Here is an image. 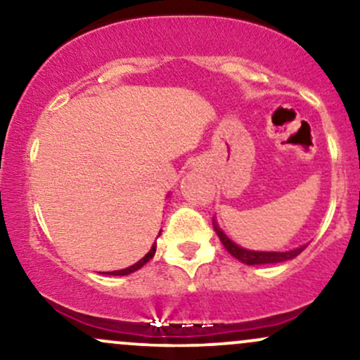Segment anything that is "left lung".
I'll list each match as a JSON object with an SVG mask.
<instances>
[{
	"instance_id": "obj_1",
	"label": "left lung",
	"mask_w": 360,
	"mask_h": 360,
	"mask_svg": "<svg viewBox=\"0 0 360 360\" xmlns=\"http://www.w3.org/2000/svg\"><path fill=\"white\" fill-rule=\"evenodd\" d=\"M213 229H214V232H217L218 237H220V242L223 243V247H225V249L229 250L235 259H238V260H240V262L247 264V266H257V264H278V262H284V260L295 259L296 255H300L301 252L307 249V245H303V247H300V249L289 250V252H255V250H247V249H242V247H238L237 243H233L232 240H230V238L226 237V235L223 233L220 229H218V225H217V223H214V220H213Z\"/></svg>"
}]
</instances>
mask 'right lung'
I'll return each mask as SVG.
<instances>
[{"label": "right lung", "mask_w": 360, "mask_h": 360, "mask_svg": "<svg viewBox=\"0 0 360 360\" xmlns=\"http://www.w3.org/2000/svg\"><path fill=\"white\" fill-rule=\"evenodd\" d=\"M155 247H157V243H154V245H152V249L148 250V254L146 255V257H142L139 260L137 264H134V266H130V267H127V269H122V271H113V272H106V274H110V276H127V274H131V272H135V271H139L140 267L143 266V264H147L148 260H150L152 257H154V254H155Z\"/></svg>", "instance_id": "1"}]
</instances>
